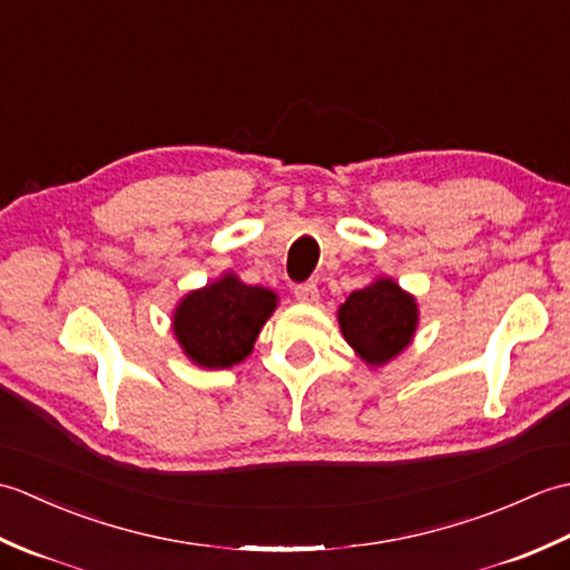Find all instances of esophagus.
<instances>
[{"label": "esophagus", "mask_w": 570, "mask_h": 570, "mask_svg": "<svg viewBox=\"0 0 570 570\" xmlns=\"http://www.w3.org/2000/svg\"><path fill=\"white\" fill-rule=\"evenodd\" d=\"M294 296H296V301H301V304H316V301H318V286L313 284V282L298 284L294 288Z\"/></svg>", "instance_id": "obj_1"}]
</instances>
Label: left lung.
<instances>
[{"label": "left lung", "instance_id": "8db88e82", "mask_svg": "<svg viewBox=\"0 0 570 570\" xmlns=\"http://www.w3.org/2000/svg\"><path fill=\"white\" fill-rule=\"evenodd\" d=\"M337 321L347 345L372 367L394 360L416 333L419 306L392 278L357 288L337 308Z\"/></svg>", "mask_w": 570, "mask_h": 570}]
</instances>
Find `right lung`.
Instances as JSON below:
<instances>
[{"label":"right lung","mask_w":570,"mask_h":570,"mask_svg":"<svg viewBox=\"0 0 570 570\" xmlns=\"http://www.w3.org/2000/svg\"><path fill=\"white\" fill-rule=\"evenodd\" d=\"M276 301L269 288L242 284L235 274H223L217 282L180 298L174 311L176 341L198 367H233L252 353Z\"/></svg>","instance_id":"obj_1"}]
</instances>
